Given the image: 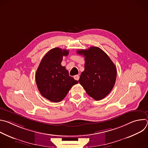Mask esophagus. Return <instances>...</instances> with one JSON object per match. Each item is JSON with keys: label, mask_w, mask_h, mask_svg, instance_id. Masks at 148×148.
I'll use <instances>...</instances> for the list:
<instances>
[{"label": "esophagus", "mask_w": 148, "mask_h": 148, "mask_svg": "<svg viewBox=\"0 0 148 148\" xmlns=\"http://www.w3.org/2000/svg\"><path fill=\"white\" fill-rule=\"evenodd\" d=\"M74 78L75 79V80H78L79 78V76L78 75H75L74 76Z\"/></svg>", "instance_id": "1"}]
</instances>
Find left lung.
<instances>
[{"instance_id":"left-lung-1","label":"left lung","mask_w":148,"mask_h":148,"mask_svg":"<svg viewBox=\"0 0 148 148\" xmlns=\"http://www.w3.org/2000/svg\"><path fill=\"white\" fill-rule=\"evenodd\" d=\"M77 53L85 57L84 71L78 80L87 94L96 101L112 90L116 78V68L109 56L97 47L78 50Z\"/></svg>"}]
</instances>
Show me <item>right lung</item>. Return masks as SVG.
<instances>
[{"label":"right lung","mask_w":148,"mask_h":148,"mask_svg":"<svg viewBox=\"0 0 148 148\" xmlns=\"http://www.w3.org/2000/svg\"><path fill=\"white\" fill-rule=\"evenodd\" d=\"M69 53V50L58 47L50 50L42 58L36 71V82L40 94L53 102L61 101L78 82L61 66L62 57Z\"/></svg>","instance_id":"right-lung-1"}]
</instances>
